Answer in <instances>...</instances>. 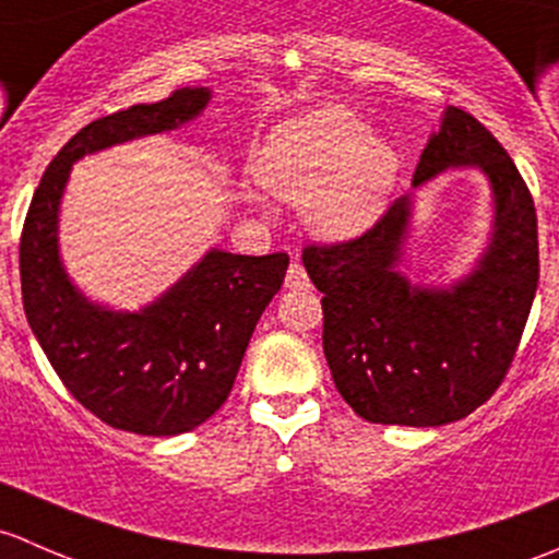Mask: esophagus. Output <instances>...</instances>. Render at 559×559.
Listing matches in <instances>:
<instances>
[{
  "label": "esophagus",
  "mask_w": 559,
  "mask_h": 559,
  "mask_svg": "<svg viewBox=\"0 0 559 559\" xmlns=\"http://www.w3.org/2000/svg\"><path fill=\"white\" fill-rule=\"evenodd\" d=\"M286 289H308L311 286V281H308V273L306 267H302L300 262H292L289 270H286Z\"/></svg>",
  "instance_id": "1"
}]
</instances>
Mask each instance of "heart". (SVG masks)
Listing matches in <instances>:
<instances>
[{
    "instance_id": "1",
    "label": "heart",
    "mask_w": 559,
    "mask_h": 559,
    "mask_svg": "<svg viewBox=\"0 0 559 559\" xmlns=\"http://www.w3.org/2000/svg\"><path fill=\"white\" fill-rule=\"evenodd\" d=\"M251 170L270 194L302 205L313 235L341 243L379 222L400 159L357 112L319 105L281 121L257 148Z\"/></svg>"
}]
</instances>
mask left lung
<instances>
[{
	"label": "left lung",
	"instance_id": "obj_1",
	"mask_svg": "<svg viewBox=\"0 0 559 559\" xmlns=\"http://www.w3.org/2000/svg\"><path fill=\"white\" fill-rule=\"evenodd\" d=\"M476 167L492 191V233L449 286L400 273L414 194L373 229L337 246H308L302 264L321 292L324 357L337 392L373 425L441 427L465 419L511 368L535 289L538 218L503 145L460 107H447L414 173V189Z\"/></svg>",
	"mask_w": 559,
	"mask_h": 559
}]
</instances>
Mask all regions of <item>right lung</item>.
<instances>
[{"label": "right lung", "mask_w": 559, "mask_h": 559, "mask_svg": "<svg viewBox=\"0 0 559 559\" xmlns=\"http://www.w3.org/2000/svg\"><path fill=\"white\" fill-rule=\"evenodd\" d=\"M211 88H178L83 127L45 170L21 235V295L32 332L72 397L116 430L180 436L229 397L259 316L278 295L289 257L211 248L154 302L116 311L72 284L59 251V211L72 165L88 154L180 129Z\"/></svg>", "instance_id": "add662e5"}]
</instances>
